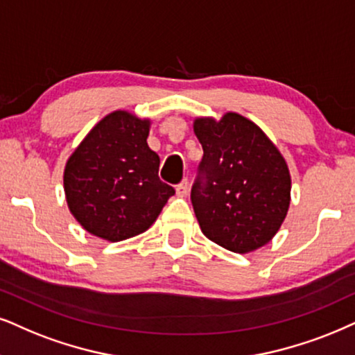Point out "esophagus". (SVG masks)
<instances>
[{
    "label": "esophagus",
    "instance_id": "esophagus-1",
    "mask_svg": "<svg viewBox=\"0 0 355 355\" xmlns=\"http://www.w3.org/2000/svg\"><path fill=\"white\" fill-rule=\"evenodd\" d=\"M187 193H188V180L185 178V180H183L180 185H177V195L178 196H187Z\"/></svg>",
    "mask_w": 355,
    "mask_h": 355
}]
</instances>
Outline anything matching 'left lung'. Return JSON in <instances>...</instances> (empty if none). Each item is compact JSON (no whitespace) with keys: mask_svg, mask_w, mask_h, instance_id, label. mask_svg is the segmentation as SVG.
<instances>
[{"mask_svg":"<svg viewBox=\"0 0 355 355\" xmlns=\"http://www.w3.org/2000/svg\"><path fill=\"white\" fill-rule=\"evenodd\" d=\"M193 131L203 147L191 188L195 216L209 241L236 254L268 244L291 201L285 157L257 124L237 113L198 116Z\"/></svg>","mask_w":355,"mask_h":355,"instance_id":"1","label":"left lung"}]
</instances>
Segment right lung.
<instances>
[{
    "label": "right lung",
    "instance_id": "add662e5",
    "mask_svg": "<svg viewBox=\"0 0 355 355\" xmlns=\"http://www.w3.org/2000/svg\"><path fill=\"white\" fill-rule=\"evenodd\" d=\"M152 121L116 110L93 125L64 168L71 216L92 236L119 242L146 232L175 190L159 180L147 146Z\"/></svg>",
    "mask_w": 355,
    "mask_h": 355
}]
</instances>
